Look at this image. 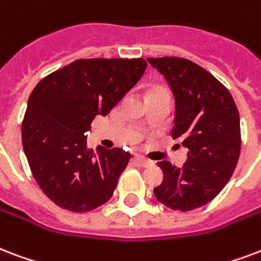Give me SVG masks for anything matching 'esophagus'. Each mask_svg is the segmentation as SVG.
Here are the masks:
<instances>
[{"label": "esophagus", "mask_w": 261, "mask_h": 261, "mask_svg": "<svg viewBox=\"0 0 261 261\" xmlns=\"http://www.w3.org/2000/svg\"><path fill=\"white\" fill-rule=\"evenodd\" d=\"M134 160H135V163H137V164H138V166H141V167L153 166L152 160H148V159H145V157H142V156H137Z\"/></svg>", "instance_id": "obj_1"}]
</instances>
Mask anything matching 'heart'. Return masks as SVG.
Masks as SVG:
<instances>
[{"label":"heart","instance_id":"obj_1","mask_svg":"<svg viewBox=\"0 0 261 261\" xmlns=\"http://www.w3.org/2000/svg\"><path fill=\"white\" fill-rule=\"evenodd\" d=\"M159 90H162V89H153L152 91H159Z\"/></svg>","mask_w":261,"mask_h":261}]
</instances>
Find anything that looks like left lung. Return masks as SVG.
<instances>
[{
  "mask_svg": "<svg viewBox=\"0 0 261 261\" xmlns=\"http://www.w3.org/2000/svg\"><path fill=\"white\" fill-rule=\"evenodd\" d=\"M170 85L175 99L172 137L188 149L184 167L159 162L163 182L153 189L174 211L196 210L218 196L240 157V113L218 79L193 61L179 57L148 59Z\"/></svg>",
  "mask_w": 261,
  "mask_h": 261,
  "instance_id": "obj_1",
  "label": "left lung"
}]
</instances>
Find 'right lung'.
Here are the masks:
<instances>
[{
	"instance_id": "add662e5",
	"label": "right lung",
	"mask_w": 261,
	"mask_h": 261,
	"mask_svg": "<svg viewBox=\"0 0 261 261\" xmlns=\"http://www.w3.org/2000/svg\"><path fill=\"white\" fill-rule=\"evenodd\" d=\"M146 65L144 59H81L35 86L21 141L34 178L55 204L89 212L112 197L130 153L102 146L93 152L85 134L137 85Z\"/></svg>"
}]
</instances>
